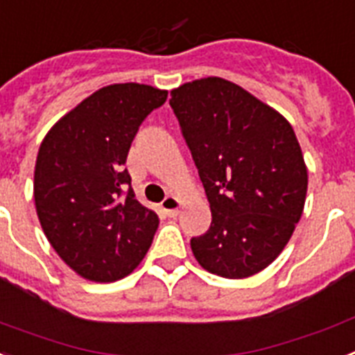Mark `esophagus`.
Wrapping results in <instances>:
<instances>
[{"instance_id": "1", "label": "esophagus", "mask_w": 355, "mask_h": 355, "mask_svg": "<svg viewBox=\"0 0 355 355\" xmlns=\"http://www.w3.org/2000/svg\"><path fill=\"white\" fill-rule=\"evenodd\" d=\"M161 209L165 210L166 216L174 218V216H178V212H180L181 201L178 198H174V196H166V198L163 199V203H161Z\"/></svg>"}]
</instances>
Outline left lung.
<instances>
[{"mask_svg":"<svg viewBox=\"0 0 355 355\" xmlns=\"http://www.w3.org/2000/svg\"><path fill=\"white\" fill-rule=\"evenodd\" d=\"M171 107L212 212L190 247L205 270L228 279L270 265L301 219L309 187L294 128L239 85L203 78L171 92Z\"/></svg>","mask_w":355,"mask_h":355,"instance_id":"8db88e82","label":"left lung"}]
</instances>
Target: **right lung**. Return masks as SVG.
I'll use <instances>...</instances> for the list:
<instances>
[{
	"instance_id": "obj_1",
	"label": "right lung",
	"mask_w": 355,
	"mask_h": 355,
	"mask_svg": "<svg viewBox=\"0 0 355 355\" xmlns=\"http://www.w3.org/2000/svg\"><path fill=\"white\" fill-rule=\"evenodd\" d=\"M166 94L150 85H108L65 114L41 143L37 218L58 256L85 279H121L150 248L159 219L136 199L125 163L139 125Z\"/></svg>"
}]
</instances>
